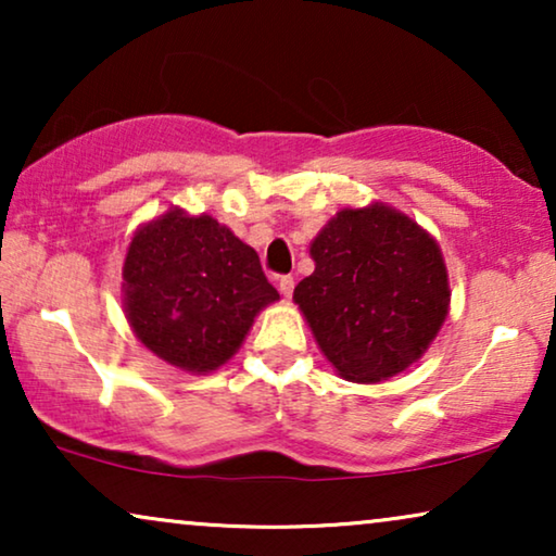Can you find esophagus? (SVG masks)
Segmentation results:
<instances>
[{
  "mask_svg": "<svg viewBox=\"0 0 556 556\" xmlns=\"http://www.w3.org/2000/svg\"><path fill=\"white\" fill-rule=\"evenodd\" d=\"M278 291L283 293V299H291V293H293V276H280L278 278Z\"/></svg>",
  "mask_w": 556,
  "mask_h": 556,
  "instance_id": "34e87169",
  "label": "esophagus"
}]
</instances>
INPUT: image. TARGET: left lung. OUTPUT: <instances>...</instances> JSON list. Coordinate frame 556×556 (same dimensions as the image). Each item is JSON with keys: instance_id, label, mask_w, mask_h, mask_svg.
Returning a JSON list of instances; mask_svg holds the SVG:
<instances>
[{"instance_id": "obj_1", "label": "left lung", "mask_w": 556, "mask_h": 556, "mask_svg": "<svg viewBox=\"0 0 556 556\" xmlns=\"http://www.w3.org/2000/svg\"><path fill=\"white\" fill-rule=\"evenodd\" d=\"M293 291L318 349L346 382L377 384L428 352L451 311L438 240L384 202L344 207L308 248Z\"/></svg>"}]
</instances>
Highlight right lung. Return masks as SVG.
I'll list each match as a JSON object with an SVG mask.
<instances>
[{
	"mask_svg": "<svg viewBox=\"0 0 556 556\" xmlns=\"http://www.w3.org/2000/svg\"><path fill=\"white\" fill-rule=\"evenodd\" d=\"M121 291L134 337L189 375L232 359L255 316L280 299L253 248L212 215L181 207L139 225Z\"/></svg>",
	"mask_w": 556,
	"mask_h": 556,
	"instance_id": "1",
	"label": "right lung"
}]
</instances>
